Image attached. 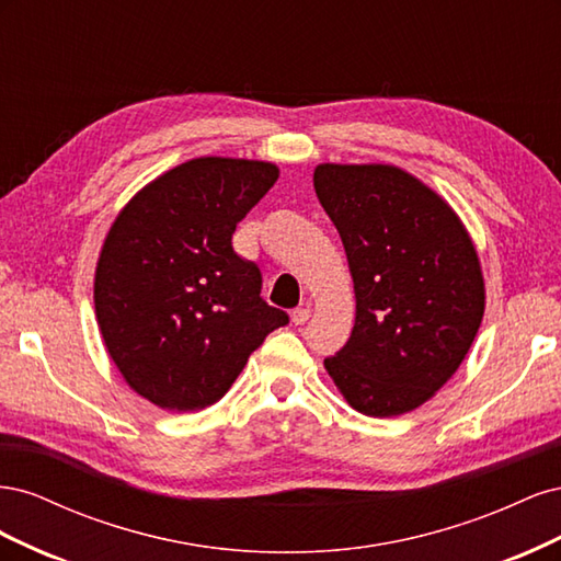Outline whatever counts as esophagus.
Here are the masks:
<instances>
[{"label":"esophagus","mask_w":561,"mask_h":561,"mask_svg":"<svg viewBox=\"0 0 561 561\" xmlns=\"http://www.w3.org/2000/svg\"><path fill=\"white\" fill-rule=\"evenodd\" d=\"M309 318H311V307H309V304H301V307H297L293 311V322H295V325H304V322H307Z\"/></svg>","instance_id":"obj_1"}]
</instances>
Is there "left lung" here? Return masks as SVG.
<instances>
[{
    "label": "left lung",
    "mask_w": 561,
    "mask_h": 561,
    "mask_svg": "<svg viewBox=\"0 0 561 561\" xmlns=\"http://www.w3.org/2000/svg\"><path fill=\"white\" fill-rule=\"evenodd\" d=\"M313 186L355 293V325L328 375L365 416L412 412L454 377L480 330L478 250L449 203L398 165L320 163Z\"/></svg>",
    "instance_id": "1"
}]
</instances>
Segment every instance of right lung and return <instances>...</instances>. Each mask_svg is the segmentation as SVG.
Masks as SVG:
<instances>
[{"label": "right lung", "mask_w": 561, "mask_h": 561, "mask_svg": "<svg viewBox=\"0 0 561 561\" xmlns=\"http://www.w3.org/2000/svg\"><path fill=\"white\" fill-rule=\"evenodd\" d=\"M278 180L268 161L201 157L151 180L116 215L93 283L105 348L135 393L168 412L222 398L287 313L260 297L236 225Z\"/></svg>", "instance_id": "right-lung-1"}]
</instances>
